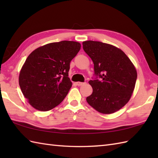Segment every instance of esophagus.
Masks as SVG:
<instances>
[{
    "mask_svg": "<svg viewBox=\"0 0 158 158\" xmlns=\"http://www.w3.org/2000/svg\"><path fill=\"white\" fill-rule=\"evenodd\" d=\"M85 83H84V82H77L76 83V84L78 85V86H81V85H84Z\"/></svg>",
    "mask_w": 158,
    "mask_h": 158,
    "instance_id": "34e87169",
    "label": "esophagus"
}]
</instances>
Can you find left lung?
I'll return each instance as SVG.
<instances>
[{
	"label": "left lung",
	"mask_w": 158,
	"mask_h": 158,
	"mask_svg": "<svg viewBox=\"0 0 158 158\" xmlns=\"http://www.w3.org/2000/svg\"><path fill=\"white\" fill-rule=\"evenodd\" d=\"M83 49L94 66L89 81L93 92L87 102L103 114L117 111L129 101L135 89V67L123 51L107 43L87 41L83 42Z\"/></svg>",
	"instance_id": "1"
}]
</instances>
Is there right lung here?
<instances>
[{
	"instance_id": "1",
	"label": "right lung",
	"mask_w": 158,
	"mask_h": 158,
	"mask_svg": "<svg viewBox=\"0 0 158 158\" xmlns=\"http://www.w3.org/2000/svg\"><path fill=\"white\" fill-rule=\"evenodd\" d=\"M80 49L78 42L62 41L40 47L28 56L19 84L30 105L47 111L63 101L72 86L68 77L70 63Z\"/></svg>"
}]
</instances>
